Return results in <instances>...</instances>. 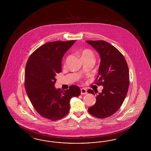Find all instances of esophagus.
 <instances>
[{"mask_svg":"<svg viewBox=\"0 0 151 151\" xmlns=\"http://www.w3.org/2000/svg\"><path fill=\"white\" fill-rule=\"evenodd\" d=\"M87 93V91L85 88L81 89V94H86Z\"/></svg>","mask_w":151,"mask_h":151,"instance_id":"34e87169","label":"esophagus"}]
</instances>
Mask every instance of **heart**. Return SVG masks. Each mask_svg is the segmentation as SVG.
Segmentation results:
<instances>
[{
    "mask_svg": "<svg viewBox=\"0 0 151 151\" xmlns=\"http://www.w3.org/2000/svg\"><path fill=\"white\" fill-rule=\"evenodd\" d=\"M81 59L86 58V59H92L94 60V57L93 52L92 51L88 50V49L84 50L81 52Z\"/></svg>",
    "mask_w": 151,
    "mask_h": 151,
    "instance_id": "b5f03b06",
    "label": "heart"
}]
</instances>
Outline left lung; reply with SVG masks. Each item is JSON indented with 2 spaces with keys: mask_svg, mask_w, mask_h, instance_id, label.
I'll use <instances>...</instances> for the list:
<instances>
[{
  "mask_svg": "<svg viewBox=\"0 0 151 151\" xmlns=\"http://www.w3.org/2000/svg\"><path fill=\"white\" fill-rule=\"evenodd\" d=\"M86 42L100 55V65L95 83L103 86L102 92L96 97V104L88 111L103 119L114 114L124 100L129 86V68L123 55L111 44L104 41ZM88 92L94 95L92 89Z\"/></svg>",
  "mask_w": 151,
  "mask_h": 151,
  "instance_id": "8db88e82",
  "label": "left lung"
}]
</instances>
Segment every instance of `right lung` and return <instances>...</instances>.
<instances>
[{
  "mask_svg": "<svg viewBox=\"0 0 151 151\" xmlns=\"http://www.w3.org/2000/svg\"><path fill=\"white\" fill-rule=\"evenodd\" d=\"M76 40L54 41L43 45L29 57L25 67V88L37 112L51 121L63 118L70 110V101L80 94L77 86L62 91L54 86L62 71V60Z\"/></svg>",
  "mask_w": 151,
  "mask_h": 151,
  "instance_id": "add662e5",
  "label": "right lung"
}]
</instances>
